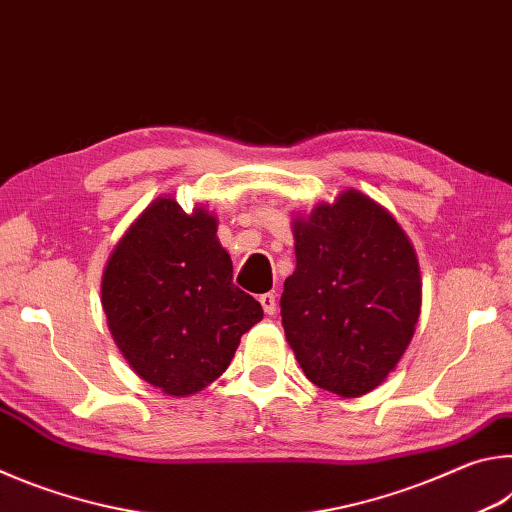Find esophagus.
Masks as SVG:
<instances>
[{
  "mask_svg": "<svg viewBox=\"0 0 512 512\" xmlns=\"http://www.w3.org/2000/svg\"><path fill=\"white\" fill-rule=\"evenodd\" d=\"M259 302H262V307H264V311H266L268 316L275 314V309H277L275 293H262V296H259Z\"/></svg>",
  "mask_w": 512,
  "mask_h": 512,
  "instance_id": "34e87169",
  "label": "esophagus"
}]
</instances>
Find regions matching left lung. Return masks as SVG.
<instances>
[{"instance_id": "left-lung-1", "label": "left lung", "mask_w": 512, "mask_h": 512, "mask_svg": "<svg viewBox=\"0 0 512 512\" xmlns=\"http://www.w3.org/2000/svg\"><path fill=\"white\" fill-rule=\"evenodd\" d=\"M296 271L282 325L309 381L359 397L388 377L413 339L422 284L409 237L357 189L293 221Z\"/></svg>"}]
</instances>
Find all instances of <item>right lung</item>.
<instances>
[{
	"instance_id": "add662e5",
	"label": "right lung",
	"mask_w": 512,
	"mask_h": 512,
	"mask_svg": "<svg viewBox=\"0 0 512 512\" xmlns=\"http://www.w3.org/2000/svg\"><path fill=\"white\" fill-rule=\"evenodd\" d=\"M101 302L117 348L167 395L203 391L230 366L262 305L232 284V259L203 207H146L108 259Z\"/></svg>"
}]
</instances>
